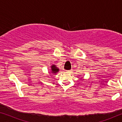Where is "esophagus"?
Returning <instances> with one entry per match:
<instances>
[{
	"instance_id": "esophagus-1",
	"label": "esophagus",
	"mask_w": 122,
	"mask_h": 122,
	"mask_svg": "<svg viewBox=\"0 0 122 122\" xmlns=\"http://www.w3.org/2000/svg\"><path fill=\"white\" fill-rule=\"evenodd\" d=\"M66 71L68 73H71L72 71V70H68V71Z\"/></svg>"
}]
</instances>
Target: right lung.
<instances>
[{
	"label": "right lung",
	"instance_id": "obj_1",
	"mask_svg": "<svg viewBox=\"0 0 122 122\" xmlns=\"http://www.w3.org/2000/svg\"><path fill=\"white\" fill-rule=\"evenodd\" d=\"M51 70H50V73L51 74H56V73H58L59 71V68L56 66V65L53 64L51 66Z\"/></svg>",
	"mask_w": 122,
	"mask_h": 122
}]
</instances>
